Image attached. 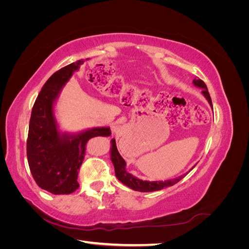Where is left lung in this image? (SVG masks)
Returning <instances> with one entry per match:
<instances>
[{
	"label": "left lung",
	"instance_id": "left-lung-1",
	"mask_svg": "<svg viewBox=\"0 0 249 249\" xmlns=\"http://www.w3.org/2000/svg\"><path fill=\"white\" fill-rule=\"evenodd\" d=\"M193 85L196 86L200 89H202L201 93L203 94V96L206 97L208 103L210 104L211 108L213 109V105H212V100H211V96L210 93L208 91V88L207 85L205 84V82L200 79H194L193 80ZM110 156H111V161L114 165V169H115V176L116 178L122 182L124 185L127 186L131 189L135 190V191H140V192H153V191H158V190H162L164 188L166 187H170L173 186L175 184H177L178 182H179L180 179L183 178H185L188 173H189L196 164L194 165V166L184 175L179 176L176 178H172V179H167V180H155V182H149V180H142L136 177H134L133 175H131L130 172H127L125 169L126 166V163L124 160V158L120 156V154L118 153L117 147H116V142L115 139L113 138L111 140V149H110Z\"/></svg>",
	"mask_w": 249,
	"mask_h": 249
}]
</instances>
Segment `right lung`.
Wrapping results in <instances>:
<instances>
[{"mask_svg": "<svg viewBox=\"0 0 249 249\" xmlns=\"http://www.w3.org/2000/svg\"><path fill=\"white\" fill-rule=\"evenodd\" d=\"M83 63L84 60H78L52 74L37 96L30 118L27 140L30 171L41 189L56 195L71 194L79 188L78 173L89 139L111 135L108 126L79 133L59 130L54 113L55 103L73 71Z\"/></svg>", "mask_w": 249, "mask_h": 249, "instance_id": "add662e5", "label": "right lung"}]
</instances>
